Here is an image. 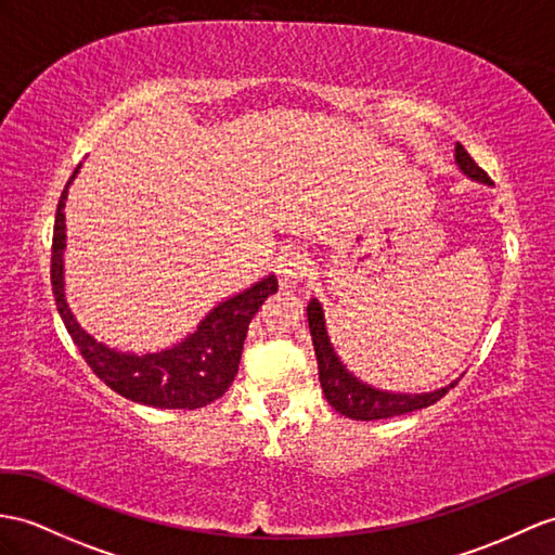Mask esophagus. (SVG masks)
Here are the masks:
<instances>
[{
  "label": "esophagus",
  "instance_id": "esophagus-1",
  "mask_svg": "<svg viewBox=\"0 0 555 555\" xmlns=\"http://www.w3.org/2000/svg\"><path fill=\"white\" fill-rule=\"evenodd\" d=\"M310 273V256L308 251L292 247L280 254L278 259V278L282 287H294L296 282H304Z\"/></svg>",
  "mask_w": 555,
  "mask_h": 555
}]
</instances>
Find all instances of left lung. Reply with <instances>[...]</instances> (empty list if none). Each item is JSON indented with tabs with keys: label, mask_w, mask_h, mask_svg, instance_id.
Wrapping results in <instances>:
<instances>
[{
	"label": "left lung",
	"mask_w": 555,
	"mask_h": 555,
	"mask_svg": "<svg viewBox=\"0 0 555 555\" xmlns=\"http://www.w3.org/2000/svg\"><path fill=\"white\" fill-rule=\"evenodd\" d=\"M456 162L459 167H462V171L470 176V179L490 183L488 173L476 165V159L464 151L462 143H456ZM308 327H310V336H313L318 370H320V386H322L324 398H327V402L336 412L348 418H356V422H374V418H388V416L410 414L414 410H424L428 404L438 402L450 388H454V384H450V388H440L436 393H422V396L386 393V390L372 388L367 384L358 382L356 376L344 367L341 360L336 358L334 348L330 344L327 330H324L322 308L315 299L308 304Z\"/></svg>",
	"instance_id": "1"
}]
</instances>
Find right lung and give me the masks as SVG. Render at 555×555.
I'll list each match as a JSON object with an SVG mask.
<instances>
[{"label":"right lung","mask_w":555,"mask_h":555,"mask_svg":"<svg viewBox=\"0 0 555 555\" xmlns=\"http://www.w3.org/2000/svg\"><path fill=\"white\" fill-rule=\"evenodd\" d=\"M77 173V171H75ZM70 176V181L75 179ZM67 181V185H70ZM67 185L63 188L56 223H53L51 242V289L61 320L75 346L82 353L85 362L99 379L111 386L121 398L147 404L159 410H197L219 400L228 386L233 384L242 346L247 339L251 318L259 313V306L270 294L278 292V280L270 275L259 285L249 287L233 299L216 306L211 313L199 322L197 332L173 348L159 350V353L131 356L117 353L107 346L79 330L63 294V249H65V197Z\"/></svg>","instance_id":"add662e5"}]
</instances>
